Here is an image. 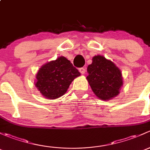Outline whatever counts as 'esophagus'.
Instances as JSON below:
<instances>
[{"label":"esophagus","mask_w":150,"mask_h":150,"mask_svg":"<svg viewBox=\"0 0 150 150\" xmlns=\"http://www.w3.org/2000/svg\"><path fill=\"white\" fill-rule=\"evenodd\" d=\"M79 70L80 73L82 74H84L86 73V69H85V68H84V67L80 68V69H79Z\"/></svg>","instance_id":"obj_1"}]
</instances>
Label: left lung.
<instances>
[{"instance_id":"1","label":"left lung","mask_w":150,"mask_h":150,"mask_svg":"<svg viewBox=\"0 0 150 150\" xmlns=\"http://www.w3.org/2000/svg\"><path fill=\"white\" fill-rule=\"evenodd\" d=\"M88 82L99 99L109 100L119 94L123 85L121 70L110 60L95 55L87 67Z\"/></svg>"}]
</instances>
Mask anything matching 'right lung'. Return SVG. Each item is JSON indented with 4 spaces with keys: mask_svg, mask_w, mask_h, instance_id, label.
<instances>
[{
    "mask_svg": "<svg viewBox=\"0 0 150 150\" xmlns=\"http://www.w3.org/2000/svg\"><path fill=\"white\" fill-rule=\"evenodd\" d=\"M79 76L71 61L61 56L42 66L36 75L35 86L45 98L56 99L64 95L71 83Z\"/></svg>",
    "mask_w": 150,
    "mask_h": 150,
    "instance_id": "obj_1",
    "label": "right lung"
}]
</instances>
